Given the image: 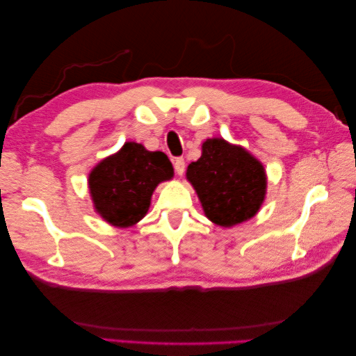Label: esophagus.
I'll return each instance as SVG.
<instances>
[{
  "mask_svg": "<svg viewBox=\"0 0 356 356\" xmlns=\"http://www.w3.org/2000/svg\"><path fill=\"white\" fill-rule=\"evenodd\" d=\"M174 170L179 174V176H182L184 171H185V161L184 157H177L176 161H174Z\"/></svg>",
  "mask_w": 356,
  "mask_h": 356,
  "instance_id": "esophagus-1",
  "label": "esophagus"
}]
</instances>
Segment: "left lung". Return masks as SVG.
I'll list each match as a JSON object with an SVG mask.
<instances>
[{
  "label": "left lung",
  "instance_id": "8db88e82",
  "mask_svg": "<svg viewBox=\"0 0 356 356\" xmlns=\"http://www.w3.org/2000/svg\"><path fill=\"white\" fill-rule=\"evenodd\" d=\"M188 182L211 222L229 228L252 218L266 195V171L243 147L222 138L207 139L199 161L186 170Z\"/></svg>",
  "mask_w": 356,
  "mask_h": 356
}]
</instances>
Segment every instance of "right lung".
Here are the masks:
<instances>
[{"label":"right lung","mask_w":356,"mask_h":356,"mask_svg":"<svg viewBox=\"0 0 356 356\" xmlns=\"http://www.w3.org/2000/svg\"><path fill=\"white\" fill-rule=\"evenodd\" d=\"M174 176L168 156L125 142L116 154L97 163L88 174L95 211L105 222L128 228L145 217L156 186Z\"/></svg>","instance_id":"obj_1"}]
</instances>
